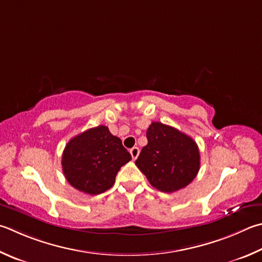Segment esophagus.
I'll return each mask as SVG.
<instances>
[{"instance_id": "esophagus-1", "label": "esophagus", "mask_w": 262, "mask_h": 262, "mask_svg": "<svg viewBox=\"0 0 262 262\" xmlns=\"http://www.w3.org/2000/svg\"><path fill=\"white\" fill-rule=\"evenodd\" d=\"M130 155H132V158L135 160L137 157H139V155H140V149H139V147L134 146V147H133V149H130Z\"/></svg>"}]
</instances>
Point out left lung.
I'll return each mask as SVG.
<instances>
[{"label": "left lung", "instance_id": "left-lung-1", "mask_svg": "<svg viewBox=\"0 0 262 262\" xmlns=\"http://www.w3.org/2000/svg\"><path fill=\"white\" fill-rule=\"evenodd\" d=\"M146 139L135 164L152 187L174 192L192 182L201 167V156L191 137L174 127L152 122Z\"/></svg>", "mask_w": 262, "mask_h": 262}]
</instances>
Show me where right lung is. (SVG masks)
Listing matches in <instances>:
<instances>
[{
  "mask_svg": "<svg viewBox=\"0 0 262 262\" xmlns=\"http://www.w3.org/2000/svg\"><path fill=\"white\" fill-rule=\"evenodd\" d=\"M130 159L121 140L101 125L70 140L61 157V166L73 188L88 194H99L115 184L119 169Z\"/></svg>",
  "mask_w": 262,
  "mask_h": 262,
  "instance_id": "1",
  "label": "right lung"
}]
</instances>
